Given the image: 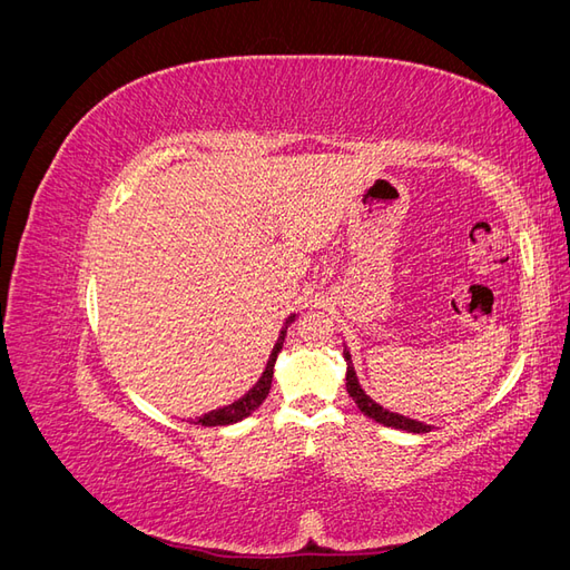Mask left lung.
I'll return each instance as SVG.
<instances>
[{
    "label": "left lung",
    "mask_w": 570,
    "mask_h": 570,
    "mask_svg": "<svg viewBox=\"0 0 570 570\" xmlns=\"http://www.w3.org/2000/svg\"><path fill=\"white\" fill-rule=\"evenodd\" d=\"M344 361H347V392L354 400V404L358 406V411L364 413V416L373 419L375 423H381V425L394 428V430H406V433H419L421 435V433H430V430H433V425L406 419V416H402V413H394V411L381 406L377 402H373L371 396L366 394V390L361 387V383H358L354 364H352V354H350L347 347H344Z\"/></svg>",
    "instance_id": "left-lung-1"
}]
</instances>
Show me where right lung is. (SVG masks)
<instances>
[{
	"label": "right lung",
	"instance_id": "right-lung-1",
	"mask_svg": "<svg viewBox=\"0 0 570 570\" xmlns=\"http://www.w3.org/2000/svg\"><path fill=\"white\" fill-rule=\"evenodd\" d=\"M295 318H297V314H289L287 321H285V325L281 327L278 342H275V347H273V352H271V356H268V364H266L262 377H258V381H256V385H254L247 394L239 396L237 402H233V404H228V406H220V409H216V411L204 413V416H199V419L195 421L197 425H206V428H214V425H233V423H239V421H245L247 416H252V413L264 404V400H266L268 392H271V383H273L275 358H278V354H281V350H283L285 335H287V327L292 325V321H295Z\"/></svg>",
	"mask_w": 570,
	"mask_h": 570
}]
</instances>
